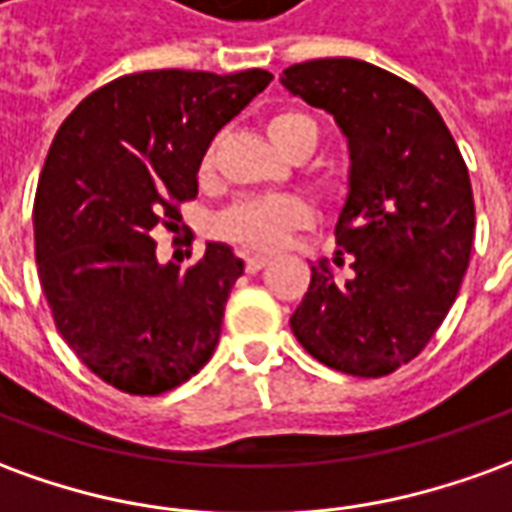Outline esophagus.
<instances>
[{
  "instance_id": "esophagus-1",
  "label": "esophagus",
  "mask_w": 512,
  "mask_h": 512,
  "mask_svg": "<svg viewBox=\"0 0 512 512\" xmlns=\"http://www.w3.org/2000/svg\"><path fill=\"white\" fill-rule=\"evenodd\" d=\"M268 266V257L266 255H246V271L249 274H255L260 268Z\"/></svg>"
}]
</instances>
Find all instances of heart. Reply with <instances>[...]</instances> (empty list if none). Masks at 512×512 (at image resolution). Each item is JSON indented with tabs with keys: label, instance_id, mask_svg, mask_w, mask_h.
<instances>
[{
	"label": "heart",
	"instance_id": "obj_1",
	"mask_svg": "<svg viewBox=\"0 0 512 512\" xmlns=\"http://www.w3.org/2000/svg\"><path fill=\"white\" fill-rule=\"evenodd\" d=\"M299 127L316 130L313 119H307L305 113L285 110L268 119V138L277 146ZM205 169H210V157L205 160ZM310 221H313V210L296 196H255L232 205L219 219V230L224 238L246 249H277L293 230L305 227Z\"/></svg>",
	"mask_w": 512,
	"mask_h": 512
}]
</instances>
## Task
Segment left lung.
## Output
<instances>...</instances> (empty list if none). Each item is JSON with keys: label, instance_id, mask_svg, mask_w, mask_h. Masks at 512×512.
<instances>
[{"label": "left lung", "instance_id": "8db88e82", "mask_svg": "<svg viewBox=\"0 0 512 512\" xmlns=\"http://www.w3.org/2000/svg\"><path fill=\"white\" fill-rule=\"evenodd\" d=\"M282 88L330 113L349 146L335 238L352 280L310 266L291 330L318 363L382 377L430 343L455 302L474 241V196L452 132L427 96L355 57L307 60Z\"/></svg>", "mask_w": 512, "mask_h": 512}]
</instances>
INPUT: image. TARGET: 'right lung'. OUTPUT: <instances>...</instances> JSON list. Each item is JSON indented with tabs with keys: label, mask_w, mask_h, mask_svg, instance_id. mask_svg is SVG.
Returning <instances> with one entry per match:
<instances>
[{
	"label": "right lung",
	"mask_w": 512,
	"mask_h": 512,
	"mask_svg": "<svg viewBox=\"0 0 512 512\" xmlns=\"http://www.w3.org/2000/svg\"><path fill=\"white\" fill-rule=\"evenodd\" d=\"M271 80L263 69L127 74L57 130L32 210L38 277L63 341L119 391H171L219 343L244 260L207 241L191 268L160 266L152 230L180 219L210 141Z\"/></svg>",
	"instance_id": "add662e5"
}]
</instances>
